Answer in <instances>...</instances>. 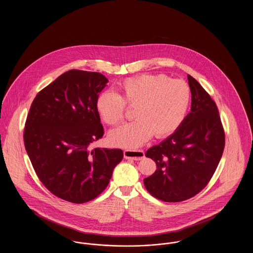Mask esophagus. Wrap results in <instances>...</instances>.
<instances>
[{"mask_svg": "<svg viewBox=\"0 0 253 253\" xmlns=\"http://www.w3.org/2000/svg\"><path fill=\"white\" fill-rule=\"evenodd\" d=\"M124 155L126 159H132L134 161H140L144 159L145 152L143 150H130L126 149L124 151Z\"/></svg>", "mask_w": 253, "mask_h": 253, "instance_id": "34e87169", "label": "esophagus"}]
</instances>
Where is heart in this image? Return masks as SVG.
<instances>
[{"label":"heart","mask_w":253,"mask_h":253,"mask_svg":"<svg viewBox=\"0 0 253 253\" xmlns=\"http://www.w3.org/2000/svg\"><path fill=\"white\" fill-rule=\"evenodd\" d=\"M120 94L105 91L96 101L102 120L116 126L124 120L126 106L135 107L137 119L123 125L108 134L114 146L135 149L155 134L165 138L172 134L186 117L190 103V88L185 81L165 74H142L123 81Z\"/></svg>","instance_id":"1"}]
</instances>
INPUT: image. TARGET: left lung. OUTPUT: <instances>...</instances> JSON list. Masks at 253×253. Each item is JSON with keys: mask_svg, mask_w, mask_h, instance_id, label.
I'll return each mask as SVG.
<instances>
[{"mask_svg": "<svg viewBox=\"0 0 253 253\" xmlns=\"http://www.w3.org/2000/svg\"><path fill=\"white\" fill-rule=\"evenodd\" d=\"M187 80L190 112L175 132L146 152L157 169L144 184L152 196L164 202H182L198 194L212 178L225 148L215 102L193 77L187 75Z\"/></svg>", "mask_w": 253, "mask_h": 253, "instance_id": "obj_1", "label": "left lung"}]
</instances>
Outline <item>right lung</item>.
I'll return each mask as SVG.
<instances>
[{
	"label": "right lung",
	"mask_w": 253,
	"mask_h": 253,
	"mask_svg": "<svg viewBox=\"0 0 253 253\" xmlns=\"http://www.w3.org/2000/svg\"><path fill=\"white\" fill-rule=\"evenodd\" d=\"M107 82L99 72L68 70L36 95L27 114L24 142L33 169L70 203L99 196L124 156L119 148L89 149L105 133L96 101Z\"/></svg>",
	"instance_id": "add662e5"
}]
</instances>
